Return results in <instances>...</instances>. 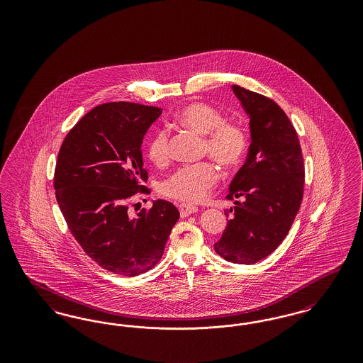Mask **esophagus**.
Returning <instances> with one entry per match:
<instances>
[{
	"label": "esophagus",
	"mask_w": 363,
	"mask_h": 363,
	"mask_svg": "<svg viewBox=\"0 0 363 363\" xmlns=\"http://www.w3.org/2000/svg\"><path fill=\"white\" fill-rule=\"evenodd\" d=\"M197 212V208L193 207V206H186V204H181L179 206V213L182 218H186L191 213H196Z\"/></svg>",
	"instance_id": "obj_1"
}]
</instances>
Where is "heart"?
<instances>
[{
	"label": "heart",
	"mask_w": 363,
	"mask_h": 363,
	"mask_svg": "<svg viewBox=\"0 0 363 363\" xmlns=\"http://www.w3.org/2000/svg\"><path fill=\"white\" fill-rule=\"evenodd\" d=\"M181 126L206 135L203 151L227 170L237 169L249 150V133L245 125L225 120L220 110L204 102L185 106L175 117ZM147 155L156 166H166L172 157L170 135L166 129H157L148 141ZM220 174L211 162H201L181 167L162 185L163 196L185 204L204 201L219 182Z\"/></svg>",
	"instance_id": "b5f03b06"
}]
</instances>
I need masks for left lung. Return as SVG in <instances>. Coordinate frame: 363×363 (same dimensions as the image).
Listing matches in <instances>:
<instances>
[{
  "instance_id": "1",
  "label": "left lung",
  "mask_w": 363,
  "mask_h": 363,
  "mask_svg": "<svg viewBox=\"0 0 363 363\" xmlns=\"http://www.w3.org/2000/svg\"><path fill=\"white\" fill-rule=\"evenodd\" d=\"M250 117L252 144L245 164L230 184L228 212L215 252L235 264H255L269 256L289 234L299 211L305 164L293 123L279 104L261 94L233 86Z\"/></svg>"
}]
</instances>
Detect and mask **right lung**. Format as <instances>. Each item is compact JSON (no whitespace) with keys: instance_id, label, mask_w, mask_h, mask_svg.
Here are the masks:
<instances>
[{"instance_id":"obj_1","label":"right lung","mask_w":363,"mask_h":363,"mask_svg":"<svg viewBox=\"0 0 363 363\" xmlns=\"http://www.w3.org/2000/svg\"><path fill=\"white\" fill-rule=\"evenodd\" d=\"M162 114L154 106L110 102L94 107L64 138L54 189L68 228L86 256L116 275L138 277L162 259L179 212L156 200L136 216L129 200L150 193L141 144Z\"/></svg>"}]
</instances>
